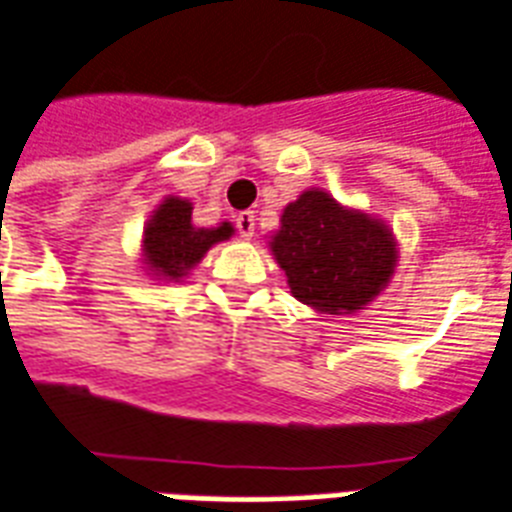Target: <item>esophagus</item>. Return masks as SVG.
<instances>
[{
    "mask_svg": "<svg viewBox=\"0 0 512 512\" xmlns=\"http://www.w3.org/2000/svg\"><path fill=\"white\" fill-rule=\"evenodd\" d=\"M234 224H237V232H240L242 237H253V229H256V215H253L251 210H242V213H237V218H234Z\"/></svg>",
    "mask_w": 512,
    "mask_h": 512,
    "instance_id": "esophagus-1",
    "label": "esophagus"
}]
</instances>
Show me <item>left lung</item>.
I'll list each match as a JSON object with an SVG mask.
<instances>
[{
  "label": "left lung",
  "instance_id": "1",
  "mask_svg": "<svg viewBox=\"0 0 512 512\" xmlns=\"http://www.w3.org/2000/svg\"><path fill=\"white\" fill-rule=\"evenodd\" d=\"M272 253L291 294L321 313H353L386 286L397 245L378 218L345 210L326 191H305L283 210Z\"/></svg>",
  "mask_w": 512,
  "mask_h": 512
}]
</instances>
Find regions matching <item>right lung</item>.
<instances>
[{
	"mask_svg": "<svg viewBox=\"0 0 512 512\" xmlns=\"http://www.w3.org/2000/svg\"><path fill=\"white\" fill-rule=\"evenodd\" d=\"M191 202L178 197L164 199L145 226V259L161 278H183L215 242L232 237V224L199 229L191 224Z\"/></svg>",
	"mask_w": 512,
	"mask_h": 512,
	"instance_id": "obj_1",
	"label": "right lung"
}]
</instances>
